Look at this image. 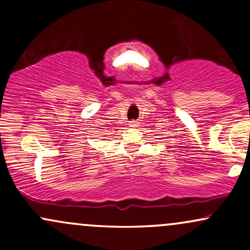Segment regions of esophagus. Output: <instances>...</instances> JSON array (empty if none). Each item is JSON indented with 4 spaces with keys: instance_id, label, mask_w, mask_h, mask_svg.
Instances as JSON below:
<instances>
[{
    "instance_id": "34e87169",
    "label": "esophagus",
    "mask_w": 250,
    "mask_h": 250,
    "mask_svg": "<svg viewBox=\"0 0 250 250\" xmlns=\"http://www.w3.org/2000/svg\"><path fill=\"white\" fill-rule=\"evenodd\" d=\"M129 125H130V127H136V125H137V122L136 121H130V122H129Z\"/></svg>"
}]
</instances>
